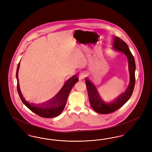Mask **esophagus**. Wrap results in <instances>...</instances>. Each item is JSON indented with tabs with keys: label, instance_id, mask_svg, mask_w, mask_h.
Returning a JSON list of instances; mask_svg holds the SVG:
<instances>
[{
	"label": "esophagus",
	"instance_id": "1",
	"mask_svg": "<svg viewBox=\"0 0 152 152\" xmlns=\"http://www.w3.org/2000/svg\"><path fill=\"white\" fill-rule=\"evenodd\" d=\"M86 73L84 72H81L80 73L79 75V80H81L83 79L85 77H86Z\"/></svg>",
	"mask_w": 152,
	"mask_h": 152
}]
</instances>
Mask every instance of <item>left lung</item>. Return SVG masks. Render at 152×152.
<instances>
[{"mask_svg":"<svg viewBox=\"0 0 152 152\" xmlns=\"http://www.w3.org/2000/svg\"><path fill=\"white\" fill-rule=\"evenodd\" d=\"M112 42L113 50L123 53L127 58L129 72V84L124 92L121 93L114 100L110 102H105L102 100L98 93L94 84L87 77L86 78L88 97L91 107L94 111L101 114H108L113 112L120 108L130 99L133 94L135 85L136 64L128 45L118 37L114 36Z\"/></svg>","mask_w":152,"mask_h":152,"instance_id":"1","label":"left lung"}]
</instances>
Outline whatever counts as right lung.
<instances>
[{
    "mask_svg": "<svg viewBox=\"0 0 152 152\" xmlns=\"http://www.w3.org/2000/svg\"><path fill=\"white\" fill-rule=\"evenodd\" d=\"M20 62L19 63L17 66L16 76L18 81V92L23 104L32 112L42 117L53 118L60 115L65 108L68 96L71 89L75 84L79 81L77 75H75L72 77L67 80L58 94L50 100L38 104L32 102L30 103L25 100L20 92L18 79V72L20 67Z\"/></svg>",
    "mask_w": 152,
    "mask_h": 152,
    "instance_id": "right-lung-1",
    "label": "right lung"
}]
</instances>
